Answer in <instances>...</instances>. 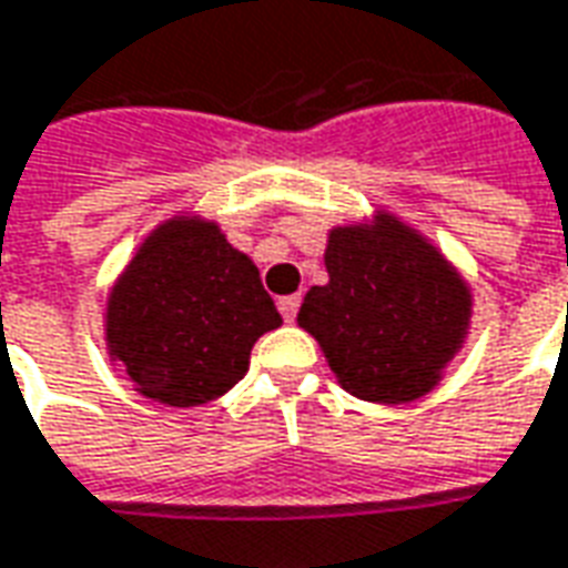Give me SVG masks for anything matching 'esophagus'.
<instances>
[{
  "instance_id": "1",
  "label": "esophagus",
  "mask_w": 568,
  "mask_h": 568,
  "mask_svg": "<svg viewBox=\"0 0 568 568\" xmlns=\"http://www.w3.org/2000/svg\"><path fill=\"white\" fill-rule=\"evenodd\" d=\"M276 307H280V313H283L285 323H295L297 316V307H301V297L297 295H285L276 301Z\"/></svg>"
}]
</instances>
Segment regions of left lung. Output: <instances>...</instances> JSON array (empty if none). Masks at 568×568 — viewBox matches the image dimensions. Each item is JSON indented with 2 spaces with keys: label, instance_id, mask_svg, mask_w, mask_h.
<instances>
[{
  "label": "left lung",
  "instance_id": "left-lung-1",
  "mask_svg": "<svg viewBox=\"0 0 568 568\" xmlns=\"http://www.w3.org/2000/svg\"><path fill=\"white\" fill-rule=\"evenodd\" d=\"M328 283L313 285L297 323L320 341L338 381L368 403L424 396L462 347L470 295L434 245L381 217L332 230Z\"/></svg>",
  "mask_w": 568,
  "mask_h": 568
}]
</instances>
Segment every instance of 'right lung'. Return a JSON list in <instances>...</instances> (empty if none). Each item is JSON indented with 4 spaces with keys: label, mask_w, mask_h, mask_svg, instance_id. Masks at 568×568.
I'll list each match as a JSON object with an SVG mask.
<instances>
[{
    "label": "right lung",
    "mask_w": 568,
    "mask_h": 568,
    "mask_svg": "<svg viewBox=\"0 0 568 568\" xmlns=\"http://www.w3.org/2000/svg\"><path fill=\"white\" fill-rule=\"evenodd\" d=\"M283 323L257 267L215 224H162L110 295L106 341L138 390L165 406L227 394Z\"/></svg>",
    "instance_id": "1"
}]
</instances>
